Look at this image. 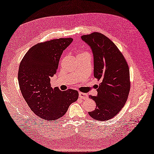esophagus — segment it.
<instances>
[{
	"label": "esophagus",
	"mask_w": 154,
	"mask_h": 154,
	"mask_svg": "<svg viewBox=\"0 0 154 154\" xmlns=\"http://www.w3.org/2000/svg\"><path fill=\"white\" fill-rule=\"evenodd\" d=\"M79 98L80 99H82V100H86L88 98V95L85 93L80 92L79 93Z\"/></svg>",
	"instance_id": "34e87169"
}]
</instances>
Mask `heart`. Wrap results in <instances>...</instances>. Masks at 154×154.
Segmentation results:
<instances>
[{"label":"heart","mask_w":154,"mask_h":154,"mask_svg":"<svg viewBox=\"0 0 154 154\" xmlns=\"http://www.w3.org/2000/svg\"><path fill=\"white\" fill-rule=\"evenodd\" d=\"M86 52H83V53H81V54H80L79 55H81V54H86ZM79 55H78V56H79Z\"/></svg>","instance_id":"heart-1"}]
</instances>
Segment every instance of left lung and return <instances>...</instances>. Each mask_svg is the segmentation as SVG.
<instances>
[{
    "label": "left lung",
    "instance_id": "obj_1",
    "mask_svg": "<svg viewBox=\"0 0 154 154\" xmlns=\"http://www.w3.org/2000/svg\"><path fill=\"white\" fill-rule=\"evenodd\" d=\"M94 55V76L101 80L98 96H89L96 103L88 112L97 120H108L117 115L127 101L130 90V70L124 55L110 39L94 32L81 36Z\"/></svg>",
    "mask_w": 154,
    "mask_h": 154
}]
</instances>
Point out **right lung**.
<instances>
[{
    "label": "right lung",
    "mask_w": 154,
    "mask_h": 154,
    "mask_svg": "<svg viewBox=\"0 0 154 154\" xmlns=\"http://www.w3.org/2000/svg\"><path fill=\"white\" fill-rule=\"evenodd\" d=\"M72 41V38H61L38 43L20 62L18 79L21 93L31 110L43 120L62 117L78 98L76 90L61 91L51 86L62 52Z\"/></svg>",
    "instance_id": "right-lung-1"
}]
</instances>
